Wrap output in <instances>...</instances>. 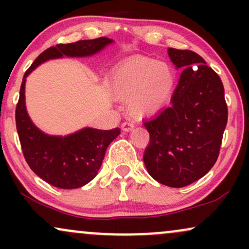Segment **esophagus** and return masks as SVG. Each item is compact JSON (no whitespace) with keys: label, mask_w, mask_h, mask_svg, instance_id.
<instances>
[{"label":"esophagus","mask_w":249,"mask_h":249,"mask_svg":"<svg viewBox=\"0 0 249 249\" xmlns=\"http://www.w3.org/2000/svg\"><path fill=\"white\" fill-rule=\"evenodd\" d=\"M133 127H134V124H133L132 121H128V119H127V121L122 123V128L124 131H126V132H127V131L132 130Z\"/></svg>","instance_id":"esophagus-1"}]
</instances>
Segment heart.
Here are the masks:
<instances>
[{
    "label": "heart",
    "mask_w": 249,
    "mask_h": 249,
    "mask_svg": "<svg viewBox=\"0 0 249 249\" xmlns=\"http://www.w3.org/2000/svg\"><path fill=\"white\" fill-rule=\"evenodd\" d=\"M176 75L168 63L148 57H133L119 65L110 77V90L126 101L131 115L152 116L166 105L173 92Z\"/></svg>",
    "instance_id": "1"
}]
</instances>
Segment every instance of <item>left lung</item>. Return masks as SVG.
<instances>
[{
  "label": "left lung",
  "mask_w": 249,
  "mask_h": 249,
  "mask_svg": "<svg viewBox=\"0 0 249 249\" xmlns=\"http://www.w3.org/2000/svg\"><path fill=\"white\" fill-rule=\"evenodd\" d=\"M177 69H182L170 107L144 122L150 144L144 164L154 180L184 187L206 174L218 159L227 104L221 79L198 53L167 49Z\"/></svg>",
  "instance_id": "1"
}]
</instances>
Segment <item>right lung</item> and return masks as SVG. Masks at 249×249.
<instances>
[{"mask_svg":"<svg viewBox=\"0 0 249 249\" xmlns=\"http://www.w3.org/2000/svg\"><path fill=\"white\" fill-rule=\"evenodd\" d=\"M113 39L99 37L51 47L39 55L25 71L16 107V127L25 161L39 178L53 186L72 190L87 185L98 173L110 142L121 128L97 130L84 127L69 136H49L31 122L25 107V79L39 64L49 59L87 57L104 49Z\"/></svg>","mask_w":249,"mask_h":249,"instance_id":"add662e5","label":"right lung"}]
</instances>
